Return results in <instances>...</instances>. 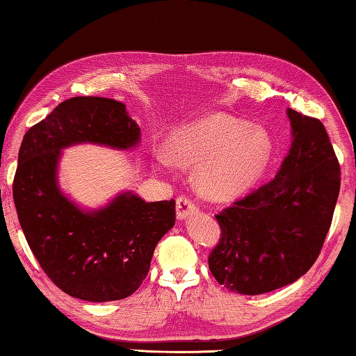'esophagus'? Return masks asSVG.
Wrapping results in <instances>:
<instances>
[{"instance_id": "esophagus-1", "label": "esophagus", "mask_w": 356, "mask_h": 356, "mask_svg": "<svg viewBox=\"0 0 356 356\" xmlns=\"http://www.w3.org/2000/svg\"><path fill=\"white\" fill-rule=\"evenodd\" d=\"M176 208H177V217L179 219H185V217L195 214L198 211V206H196L195 201L188 196L180 195L176 200Z\"/></svg>"}]
</instances>
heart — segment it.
Instances as JSON below:
<instances>
[{
  "label": "heart",
  "instance_id": "1",
  "mask_svg": "<svg viewBox=\"0 0 356 356\" xmlns=\"http://www.w3.org/2000/svg\"><path fill=\"white\" fill-rule=\"evenodd\" d=\"M171 152L177 161L198 164L196 185L212 198H232L252 187L273 155V140L259 126L214 113L180 126L171 136ZM163 164H172L166 152Z\"/></svg>",
  "mask_w": 356,
  "mask_h": 356
}]
</instances>
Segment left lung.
Listing matches in <instances>:
<instances>
[{"label": "left lung", "instance_id": "left-lung-1", "mask_svg": "<svg viewBox=\"0 0 356 356\" xmlns=\"http://www.w3.org/2000/svg\"><path fill=\"white\" fill-rule=\"evenodd\" d=\"M293 145L273 180L216 216L208 257L217 283L257 296L294 283L320 256L341 190V164L318 118L288 110Z\"/></svg>", "mask_w": 356, "mask_h": 356}]
</instances>
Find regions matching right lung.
<instances>
[{
	"label": "right lung",
	"instance_id": "right-lung-1",
	"mask_svg": "<svg viewBox=\"0 0 356 356\" xmlns=\"http://www.w3.org/2000/svg\"><path fill=\"white\" fill-rule=\"evenodd\" d=\"M140 129L124 104L72 97L24 136L13 196L26 243L44 273L68 296L89 302L120 300L139 289L153 251L176 222V201L145 203L131 192L107 208L84 212L60 193V150L92 142L129 148Z\"/></svg>",
	"mask_w": 356,
	"mask_h": 356
}]
</instances>
